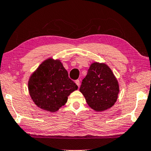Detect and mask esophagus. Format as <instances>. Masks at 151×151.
<instances>
[{"label":"esophagus","mask_w":151,"mask_h":151,"mask_svg":"<svg viewBox=\"0 0 151 151\" xmlns=\"http://www.w3.org/2000/svg\"><path fill=\"white\" fill-rule=\"evenodd\" d=\"M75 83H76V84L77 85V86L79 87H80V81L79 80H76Z\"/></svg>","instance_id":"obj_1"}]
</instances>
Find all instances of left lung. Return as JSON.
I'll return each instance as SVG.
<instances>
[{"label": "left lung", "mask_w": 151, "mask_h": 151, "mask_svg": "<svg viewBox=\"0 0 151 151\" xmlns=\"http://www.w3.org/2000/svg\"><path fill=\"white\" fill-rule=\"evenodd\" d=\"M79 91L90 108L101 112L111 108L119 92L117 79L112 70L104 63L93 62L83 79Z\"/></svg>", "instance_id": "left-lung-1"}]
</instances>
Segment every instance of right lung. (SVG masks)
Instances as JSON below:
<instances>
[{
    "mask_svg": "<svg viewBox=\"0 0 151 151\" xmlns=\"http://www.w3.org/2000/svg\"><path fill=\"white\" fill-rule=\"evenodd\" d=\"M28 85L35 104L51 112L65 105L68 96L78 89L60 60L53 58H48L39 65L30 75Z\"/></svg>",
    "mask_w": 151,
    "mask_h": 151,
    "instance_id": "right-lung-1",
    "label": "right lung"
}]
</instances>
